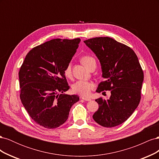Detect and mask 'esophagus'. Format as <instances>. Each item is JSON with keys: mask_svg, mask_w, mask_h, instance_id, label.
I'll return each mask as SVG.
<instances>
[{"mask_svg": "<svg viewBox=\"0 0 159 159\" xmlns=\"http://www.w3.org/2000/svg\"><path fill=\"white\" fill-rule=\"evenodd\" d=\"M81 99H82L84 100V101H88V102H89V101L91 100V99H89V98H85V97H81Z\"/></svg>", "mask_w": 159, "mask_h": 159, "instance_id": "obj_1", "label": "esophagus"}]
</instances>
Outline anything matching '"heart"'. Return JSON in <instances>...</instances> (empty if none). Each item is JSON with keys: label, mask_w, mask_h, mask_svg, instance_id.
<instances>
[{"label": "heart", "mask_w": 159, "mask_h": 159, "mask_svg": "<svg viewBox=\"0 0 159 159\" xmlns=\"http://www.w3.org/2000/svg\"><path fill=\"white\" fill-rule=\"evenodd\" d=\"M81 61L88 69H89L90 67L93 64H96L95 60L90 56H84L81 58ZM64 74L68 78H70L71 76V66L70 64H68L66 67ZM94 84L91 81L79 80L73 85L72 89L75 93L84 96H88L90 94L91 91L94 88Z\"/></svg>", "instance_id": "obj_1"}]
</instances>
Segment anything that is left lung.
<instances>
[{"mask_svg": "<svg viewBox=\"0 0 159 159\" xmlns=\"http://www.w3.org/2000/svg\"><path fill=\"white\" fill-rule=\"evenodd\" d=\"M84 42L102 66L105 81L96 91L111 92L107 100L95 99L99 109L93 118L105 127L117 126L131 116L140 102L144 75L138 57L131 48L109 37H96Z\"/></svg>", "mask_w": 159, "mask_h": 159, "instance_id": "1", "label": "left lung"}]
</instances>
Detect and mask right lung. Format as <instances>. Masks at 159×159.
<instances>
[{
    "mask_svg": "<svg viewBox=\"0 0 159 159\" xmlns=\"http://www.w3.org/2000/svg\"><path fill=\"white\" fill-rule=\"evenodd\" d=\"M81 40L53 39L32 48L19 71L24 107L37 124L55 129L68 118L72 105L80 98L63 94L70 89L64 70L78 49Z\"/></svg>",
    "mask_w": 159,
    "mask_h": 159,
    "instance_id": "obj_1",
    "label": "right lung"
}]
</instances>
